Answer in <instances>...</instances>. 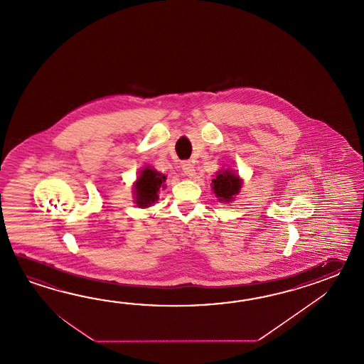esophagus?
Instances as JSON below:
<instances>
[{"instance_id":"1","label":"esophagus","mask_w":364,"mask_h":364,"mask_svg":"<svg viewBox=\"0 0 364 364\" xmlns=\"http://www.w3.org/2000/svg\"><path fill=\"white\" fill-rule=\"evenodd\" d=\"M182 171H183L186 176H188V177H193V176H195V166H193V164L190 163V161H183V163H182Z\"/></svg>"}]
</instances>
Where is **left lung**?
I'll use <instances>...</instances> for the list:
<instances>
[{
	"mask_svg": "<svg viewBox=\"0 0 364 364\" xmlns=\"http://www.w3.org/2000/svg\"><path fill=\"white\" fill-rule=\"evenodd\" d=\"M212 183H213L212 186L213 193H216L218 200L228 203L232 200L234 195L240 193L242 181L232 171H224L217 174L216 179H213Z\"/></svg>",
	"mask_w": 364,
	"mask_h": 364,
	"instance_id": "left-lung-1",
	"label": "left lung"
}]
</instances>
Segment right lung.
Listing matches in <instances>:
<instances>
[{
    "mask_svg": "<svg viewBox=\"0 0 364 364\" xmlns=\"http://www.w3.org/2000/svg\"><path fill=\"white\" fill-rule=\"evenodd\" d=\"M166 177L154 171V169H144L141 171L139 178L135 183V199L138 207H149L151 204H154L159 199V190L163 186Z\"/></svg>",
    "mask_w": 364,
    "mask_h": 364,
    "instance_id": "1",
    "label": "right lung"
}]
</instances>
